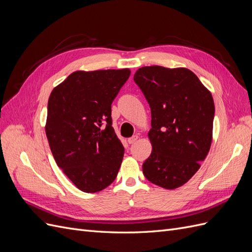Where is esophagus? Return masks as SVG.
<instances>
[{
  "label": "esophagus",
  "mask_w": 252,
  "mask_h": 252,
  "mask_svg": "<svg viewBox=\"0 0 252 252\" xmlns=\"http://www.w3.org/2000/svg\"><path fill=\"white\" fill-rule=\"evenodd\" d=\"M138 140H139V135L135 134V135L131 136V138L128 139V143H129V144H134V143L138 142Z\"/></svg>",
  "instance_id": "obj_1"
}]
</instances>
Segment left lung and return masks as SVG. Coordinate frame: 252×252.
Instances as JSON below:
<instances>
[{"label": "left lung", "mask_w": 252, "mask_h": 252, "mask_svg": "<svg viewBox=\"0 0 252 252\" xmlns=\"http://www.w3.org/2000/svg\"><path fill=\"white\" fill-rule=\"evenodd\" d=\"M133 80L151 110L152 151L143 164V173L158 186L178 188L199 170L210 149L212 95L187 68L146 66Z\"/></svg>", "instance_id": "obj_1"}]
</instances>
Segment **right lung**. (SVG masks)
<instances>
[{
	"instance_id": "add662e5",
	"label": "right lung",
	"mask_w": 252,
	"mask_h": 252,
	"mask_svg": "<svg viewBox=\"0 0 252 252\" xmlns=\"http://www.w3.org/2000/svg\"><path fill=\"white\" fill-rule=\"evenodd\" d=\"M129 69L75 71L50 94L46 135L57 165L84 192L116 180L124 146L114 132L111 104Z\"/></svg>"
}]
</instances>
